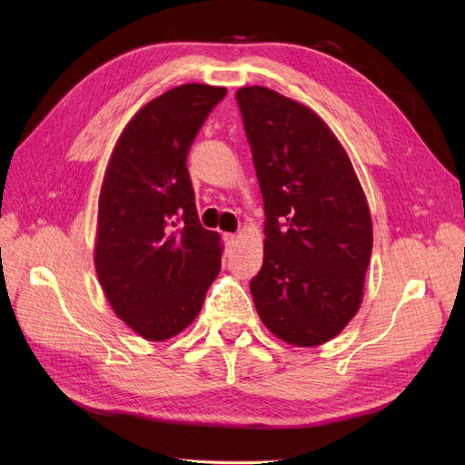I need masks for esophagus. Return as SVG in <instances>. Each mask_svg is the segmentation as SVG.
Instances as JSON below:
<instances>
[{
  "label": "esophagus",
  "mask_w": 465,
  "mask_h": 465,
  "mask_svg": "<svg viewBox=\"0 0 465 465\" xmlns=\"http://www.w3.org/2000/svg\"><path fill=\"white\" fill-rule=\"evenodd\" d=\"M237 237H239V235H235V233H226V235H223V239H226V243H228V245L237 243Z\"/></svg>",
  "instance_id": "1"
}]
</instances>
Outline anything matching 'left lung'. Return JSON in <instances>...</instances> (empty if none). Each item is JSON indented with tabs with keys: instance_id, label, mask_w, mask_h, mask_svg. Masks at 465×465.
Segmentation results:
<instances>
[{
	"instance_id": "8db88e82",
	"label": "left lung",
	"mask_w": 465,
	"mask_h": 465,
	"mask_svg": "<svg viewBox=\"0 0 465 465\" xmlns=\"http://www.w3.org/2000/svg\"><path fill=\"white\" fill-rule=\"evenodd\" d=\"M264 199L262 323L295 347L333 339L362 302L371 216L347 151L308 107L264 85L235 94Z\"/></svg>"
}]
</instances>
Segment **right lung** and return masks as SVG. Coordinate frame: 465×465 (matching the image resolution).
Returning a JSON list of instances; mask_svg holds the SVG:
<instances>
[{
  "label": "right lung",
  "mask_w": 465,
  "mask_h": 465,
  "mask_svg": "<svg viewBox=\"0 0 465 465\" xmlns=\"http://www.w3.org/2000/svg\"><path fill=\"white\" fill-rule=\"evenodd\" d=\"M223 95L183 84L149 101L120 134L103 178L95 272L114 314L149 341L183 331L220 272V235L199 223L185 159Z\"/></svg>",
  "instance_id": "add662e5"
}]
</instances>
